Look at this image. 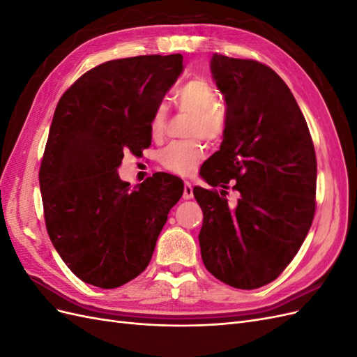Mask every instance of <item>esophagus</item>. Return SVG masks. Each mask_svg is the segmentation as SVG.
Masks as SVG:
<instances>
[{"label": "esophagus", "mask_w": 357, "mask_h": 357, "mask_svg": "<svg viewBox=\"0 0 357 357\" xmlns=\"http://www.w3.org/2000/svg\"><path fill=\"white\" fill-rule=\"evenodd\" d=\"M193 197V188L189 181H185V190H183V199H190Z\"/></svg>", "instance_id": "34e87169"}]
</instances>
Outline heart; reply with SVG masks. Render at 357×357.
<instances>
[{
  "instance_id": "obj_1",
  "label": "heart",
  "mask_w": 357,
  "mask_h": 357,
  "mask_svg": "<svg viewBox=\"0 0 357 357\" xmlns=\"http://www.w3.org/2000/svg\"><path fill=\"white\" fill-rule=\"evenodd\" d=\"M176 105L181 112L190 113L188 135L202 137L208 143H219L225 135L226 117L219 96L213 86L202 79H192L176 93ZM168 107L159 104L155 107L149 122V131L153 139H162L167 132ZM205 155L201 139L176 142L164 147L158 155L159 164L177 176H189L197 169Z\"/></svg>"
}]
</instances>
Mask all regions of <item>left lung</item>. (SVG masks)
I'll use <instances>...</instances> for the list:
<instances>
[{
    "label": "left lung",
    "mask_w": 357,
    "mask_h": 357,
    "mask_svg": "<svg viewBox=\"0 0 357 357\" xmlns=\"http://www.w3.org/2000/svg\"><path fill=\"white\" fill-rule=\"evenodd\" d=\"M226 101L220 150L193 189L204 222L205 268L236 289H257L282 274L304 243L316 213L317 160L310 129L283 79L253 59L213 55ZM241 193L235 206L229 183Z\"/></svg>",
    "instance_id": "left-lung-1"
}]
</instances>
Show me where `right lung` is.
<instances>
[{
    "label": "right lung",
    "instance_id": "add662e5",
    "mask_svg": "<svg viewBox=\"0 0 357 357\" xmlns=\"http://www.w3.org/2000/svg\"><path fill=\"white\" fill-rule=\"evenodd\" d=\"M183 56L107 61L63 92L40 165L46 229L82 282L114 289L152 259L183 181L156 172L135 189L119 178L123 155L152 143L149 122L177 80Z\"/></svg>",
    "mask_w": 357,
    "mask_h": 357
}]
</instances>
